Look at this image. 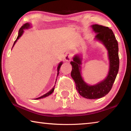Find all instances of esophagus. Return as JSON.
<instances>
[{"mask_svg":"<svg viewBox=\"0 0 131 131\" xmlns=\"http://www.w3.org/2000/svg\"><path fill=\"white\" fill-rule=\"evenodd\" d=\"M72 56H73V55H72V53L68 52L67 54L65 55V61H67V62L71 61V60H72Z\"/></svg>","mask_w":131,"mask_h":131,"instance_id":"1","label":"esophagus"}]
</instances>
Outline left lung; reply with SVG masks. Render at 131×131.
<instances>
[{"mask_svg": "<svg viewBox=\"0 0 131 131\" xmlns=\"http://www.w3.org/2000/svg\"><path fill=\"white\" fill-rule=\"evenodd\" d=\"M92 28L96 33L95 38L102 42L108 51L110 68L107 76L96 85H87L81 76V59L79 55L75 56L73 61L70 62L72 66L71 76L76 83L77 91L81 96L87 99H96L105 96L112 89L118 72L119 61L118 42L112 30L107 26L97 24L92 25Z\"/></svg>", "mask_w": 131, "mask_h": 131, "instance_id": "left-lung-1", "label": "left lung"}]
</instances>
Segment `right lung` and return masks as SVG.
<instances>
[{"instance_id":"1","label":"right lung","mask_w":131,"mask_h":131,"mask_svg":"<svg viewBox=\"0 0 131 131\" xmlns=\"http://www.w3.org/2000/svg\"><path fill=\"white\" fill-rule=\"evenodd\" d=\"M29 26H30L29 24H28V23H26V24H24V25H23V26H21V28L20 29H19V30L18 36L17 39L15 40V41H14V44H13V46H14V45L15 44V43H16V41H17V40L19 38V37H20L22 36V35H23V32H24V29H27V28H29ZM62 63L61 62L59 64L58 66V68H57V70H58L57 76H58V74H59V70H60V68H61V65H62ZM56 81H57V80H56ZM54 88H55V86H54V87H53V88H52V90H51L49 92L47 93V94H46L45 95H43V96H41V97H38V98H37V99H41V98H43V97H46V96H48V95H50L53 92V91H54Z\"/></svg>"}]
</instances>
